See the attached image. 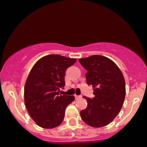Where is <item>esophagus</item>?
I'll use <instances>...</instances> for the list:
<instances>
[{
    "label": "esophagus",
    "mask_w": 147,
    "mask_h": 147,
    "mask_svg": "<svg viewBox=\"0 0 147 147\" xmlns=\"http://www.w3.org/2000/svg\"><path fill=\"white\" fill-rule=\"evenodd\" d=\"M75 98H76V99H78V98H81L82 97V96H78V95H75Z\"/></svg>",
    "instance_id": "esophagus-1"
}]
</instances>
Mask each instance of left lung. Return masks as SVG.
I'll return each instance as SVG.
<instances>
[{"instance_id":"1","label":"left lung","mask_w":147,"mask_h":147,"mask_svg":"<svg viewBox=\"0 0 147 147\" xmlns=\"http://www.w3.org/2000/svg\"><path fill=\"white\" fill-rule=\"evenodd\" d=\"M86 69V83L92 85L93 98L85 97L87 107L80 111L83 121L93 127L111 123L121 110L125 97V82L123 73L113 61L103 55L80 58Z\"/></svg>"}]
</instances>
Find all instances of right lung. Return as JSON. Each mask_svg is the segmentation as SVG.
<instances>
[{"instance_id": "add662e5", "label": "right lung", "mask_w": 147, "mask_h": 147, "mask_svg": "<svg viewBox=\"0 0 147 147\" xmlns=\"http://www.w3.org/2000/svg\"><path fill=\"white\" fill-rule=\"evenodd\" d=\"M76 61L52 54L40 58L31 69L24 85V103L37 125L51 129L62 123L75 96L59 95V90L65 86V70Z\"/></svg>"}]
</instances>
